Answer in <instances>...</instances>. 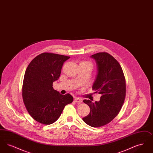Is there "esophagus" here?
Wrapping results in <instances>:
<instances>
[{
  "mask_svg": "<svg viewBox=\"0 0 153 153\" xmlns=\"http://www.w3.org/2000/svg\"><path fill=\"white\" fill-rule=\"evenodd\" d=\"M74 102H79V103H81L82 102V99H80V98H79V97L74 98Z\"/></svg>",
  "mask_w": 153,
  "mask_h": 153,
  "instance_id": "obj_1",
  "label": "esophagus"
}]
</instances>
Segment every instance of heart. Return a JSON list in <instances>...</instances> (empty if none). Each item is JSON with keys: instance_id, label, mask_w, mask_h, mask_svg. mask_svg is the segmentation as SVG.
Instances as JSON below:
<instances>
[{"instance_id": "b5f03b06", "label": "heart", "mask_w": 153, "mask_h": 153, "mask_svg": "<svg viewBox=\"0 0 153 153\" xmlns=\"http://www.w3.org/2000/svg\"><path fill=\"white\" fill-rule=\"evenodd\" d=\"M81 63H85V64H89V65L91 66L92 67V64H91L90 62H86V61H85V62H81Z\"/></svg>"}]
</instances>
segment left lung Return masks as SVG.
<instances>
[{"label": "left lung", "mask_w": 153, "mask_h": 153, "mask_svg": "<svg viewBox=\"0 0 153 153\" xmlns=\"http://www.w3.org/2000/svg\"><path fill=\"white\" fill-rule=\"evenodd\" d=\"M97 66V74L92 89L102 95L99 102H83L90 112L83 121L93 127L109 123L119 114L126 96V80L122 67L117 59L106 52L92 55Z\"/></svg>", "instance_id": "8db88e82"}]
</instances>
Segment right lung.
I'll return each mask as SVG.
<instances>
[{
	"label": "right lung",
	"mask_w": 153,
	"mask_h": 153,
	"mask_svg": "<svg viewBox=\"0 0 153 153\" xmlns=\"http://www.w3.org/2000/svg\"><path fill=\"white\" fill-rule=\"evenodd\" d=\"M69 58L43 53L34 58L26 70L22 86L23 100L31 117L40 123H53L66 105L73 102L69 94L61 95L53 88V82L58 80L64 62Z\"/></svg>",
	"instance_id": "obj_1"
}]
</instances>
